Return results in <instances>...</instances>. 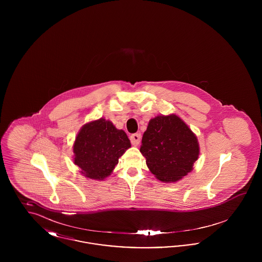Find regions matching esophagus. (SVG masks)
Wrapping results in <instances>:
<instances>
[{
    "label": "esophagus",
    "mask_w": 262,
    "mask_h": 262,
    "mask_svg": "<svg viewBox=\"0 0 262 262\" xmlns=\"http://www.w3.org/2000/svg\"><path fill=\"white\" fill-rule=\"evenodd\" d=\"M129 139H130V142H132V144L133 145H135V146H137L138 144H139V142H140V139H141V136H140V134H133L130 137H129Z\"/></svg>",
    "instance_id": "esophagus-1"
}]
</instances>
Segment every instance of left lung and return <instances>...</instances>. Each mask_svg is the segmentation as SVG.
<instances>
[{
  "mask_svg": "<svg viewBox=\"0 0 262 262\" xmlns=\"http://www.w3.org/2000/svg\"><path fill=\"white\" fill-rule=\"evenodd\" d=\"M141 143L140 152L150 172L165 183L177 182L189 173L200 154L198 138L176 115L151 119Z\"/></svg>",
  "mask_w": 262,
  "mask_h": 262,
  "instance_id": "1",
  "label": "left lung"
}]
</instances>
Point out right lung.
I'll use <instances>...</instances> for the list:
<instances>
[{"mask_svg": "<svg viewBox=\"0 0 262 262\" xmlns=\"http://www.w3.org/2000/svg\"><path fill=\"white\" fill-rule=\"evenodd\" d=\"M130 147L124 130L110 121L99 119L83 125L74 144L75 164L93 180H103L112 173L119 158Z\"/></svg>", "mask_w": 262, "mask_h": 262, "instance_id": "obj_1", "label": "right lung"}]
</instances>
